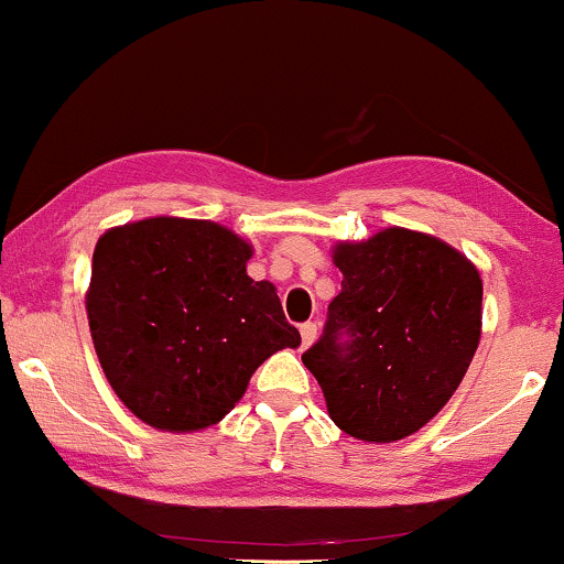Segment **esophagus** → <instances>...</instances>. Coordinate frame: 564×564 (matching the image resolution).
<instances>
[{
	"label": "esophagus",
	"instance_id": "34e87169",
	"mask_svg": "<svg viewBox=\"0 0 564 564\" xmlns=\"http://www.w3.org/2000/svg\"><path fill=\"white\" fill-rule=\"evenodd\" d=\"M300 334H302V347H310L315 339H318V326H315V323H302Z\"/></svg>",
	"mask_w": 564,
	"mask_h": 564
}]
</instances>
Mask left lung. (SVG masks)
<instances>
[{
	"mask_svg": "<svg viewBox=\"0 0 564 564\" xmlns=\"http://www.w3.org/2000/svg\"><path fill=\"white\" fill-rule=\"evenodd\" d=\"M341 291L326 332L302 355L332 422L364 443H394L443 411L482 334L475 262L430 232L384 228L339 241ZM348 341H340V334Z\"/></svg>",
	"mask_w": 564,
	"mask_h": 564,
	"instance_id": "obj_1",
	"label": "left lung"
}]
</instances>
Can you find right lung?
Instances as JSON below:
<instances>
[{
  "label": "right lung",
  "mask_w": 564,
  "mask_h": 564,
  "mask_svg": "<svg viewBox=\"0 0 564 564\" xmlns=\"http://www.w3.org/2000/svg\"><path fill=\"white\" fill-rule=\"evenodd\" d=\"M251 243L212 219L148 217L97 238L87 321L108 384L140 422L198 432L223 422L251 373L302 336Z\"/></svg>",
  "instance_id": "right-lung-1"
}]
</instances>
